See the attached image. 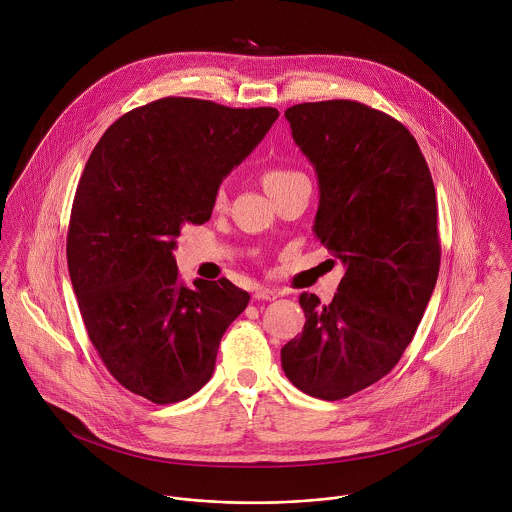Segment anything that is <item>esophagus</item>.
<instances>
[{
  "mask_svg": "<svg viewBox=\"0 0 512 512\" xmlns=\"http://www.w3.org/2000/svg\"><path fill=\"white\" fill-rule=\"evenodd\" d=\"M276 297H280V293L276 292V290H272V288H264V286H260V288H254V299H266V301H274Z\"/></svg>",
  "mask_w": 512,
  "mask_h": 512,
  "instance_id": "esophagus-1",
  "label": "esophagus"
}]
</instances>
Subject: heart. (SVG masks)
<instances>
[{
	"mask_svg": "<svg viewBox=\"0 0 512 512\" xmlns=\"http://www.w3.org/2000/svg\"><path fill=\"white\" fill-rule=\"evenodd\" d=\"M301 177H303V175H301L299 171L278 167V169H270V171H266L262 181H264L266 191H268V193H272V191H278V189H282V187L290 185L292 181H295V179H301ZM224 203H226V193H224V189L220 187L219 191H217V197H215V205H217V207H222Z\"/></svg>",
	"mask_w": 512,
	"mask_h": 512,
	"instance_id": "heart-1",
	"label": "heart"
}]
</instances>
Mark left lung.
I'll return each instance as SVG.
<instances>
[{"label":"left lung","mask_w":512,"mask_h":512,"mask_svg":"<svg viewBox=\"0 0 512 512\" xmlns=\"http://www.w3.org/2000/svg\"><path fill=\"white\" fill-rule=\"evenodd\" d=\"M317 173L313 232L345 266L333 301L301 293L305 325L282 349L301 392L341 400L386 376L410 345L438 282V203L428 163L394 118L353 100L286 110Z\"/></svg>","instance_id":"left-lung-1"}]
</instances>
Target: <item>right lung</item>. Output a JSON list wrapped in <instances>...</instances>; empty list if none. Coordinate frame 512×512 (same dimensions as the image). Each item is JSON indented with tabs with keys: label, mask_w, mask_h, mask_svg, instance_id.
Wrapping results in <instances>:
<instances>
[{
	"label": "right lung",
	"mask_w": 512,
	"mask_h": 512,
	"mask_svg": "<svg viewBox=\"0 0 512 512\" xmlns=\"http://www.w3.org/2000/svg\"><path fill=\"white\" fill-rule=\"evenodd\" d=\"M278 116L169 96L118 118L86 161L67 238L73 290L102 363L153 404L209 382L224 331L250 301L226 278L187 288L173 250L183 224L211 219L222 179Z\"/></svg>",
	"instance_id": "add662e5"
}]
</instances>
